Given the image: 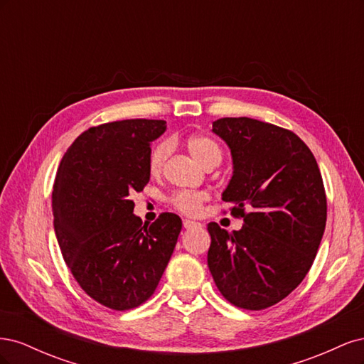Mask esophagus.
Wrapping results in <instances>:
<instances>
[{"mask_svg": "<svg viewBox=\"0 0 364 364\" xmlns=\"http://www.w3.org/2000/svg\"><path fill=\"white\" fill-rule=\"evenodd\" d=\"M202 225L197 223V222H193V220H183V228L185 229H194V228H200Z\"/></svg>", "mask_w": 364, "mask_h": 364, "instance_id": "1", "label": "esophagus"}]
</instances>
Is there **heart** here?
Instances as JSON below:
<instances>
[{
  "mask_svg": "<svg viewBox=\"0 0 364 364\" xmlns=\"http://www.w3.org/2000/svg\"><path fill=\"white\" fill-rule=\"evenodd\" d=\"M185 147L188 150L190 155L199 162L203 168L209 165H218L222 161V149L217 142L206 135H191L185 139ZM170 155V144L168 142H161L155 149L151 150L149 158V168L151 174H158L165 161ZM208 199L205 193H191V191H182L174 194L171 197V205L178 209V211L186 215H196L200 211L202 203Z\"/></svg>",
  "mask_w": 364,
  "mask_h": 364,
  "instance_id": "1",
  "label": "heart"
}]
</instances>
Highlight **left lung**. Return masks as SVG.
Returning a JSON list of instances; mask_svg holds the SVG:
<instances>
[{"instance_id": "8db88e82", "label": "left lung", "mask_w": 364, "mask_h": 364, "mask_svg": "<svg viewBox=\"0 0 364 364\" xmlns=\"http://www.w3.org/2000/svg\"><path fill=\"white\" fill-rule=\"evenodd\" d=\"M213 132L232 156L222 200L234 205L230 213L245 225L228 232L208 223V267L230 304L264 310L302 282L321 246L326 223L321 170L287 129L240 117L214 121Z\"/></svg>"}]
</instances>
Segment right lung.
Returning a JSON list of instances; mask_svg holds the SVG:
<instances>
[{"mask_svg": "<svg viewBox=\"0 0 364 364\" xmlns=\"http://www.w3.org/2000/svg\"><path fill=\"white\" fill-rule=\"evenodd\" d=\"M162 119H123L87 129L65 153L53 188V225L73 277L94 301L124 311L155 291L182 229L164 213L151 225L130 199L150 181V144Z\"/></svg>", "mask_w": 364, "mask_h": 364, "instance_id": "1", "label": "right lung"}]
</instances>
